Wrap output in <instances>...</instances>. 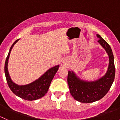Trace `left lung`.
<instances>
[{
	"instance_id": "1",
	"label": "left lung",
	"mask_w": 120,
	"mask_h": 120,
	"mask_svg": "<svg viewBox=\"0 0 120 120\" xmlns=\"http://www.w3.org/2000/svg\"><path fill=\"white\" fill-rule=\"evenodd\" d=\"M98 42L105 49L109 58V67L105 75L95 81H85L79 79L73 71L68 72L67 82L70 94L74 99L81 103H92L100 100L107 94L115 77L114 56L109 45L100 35H96Z\"/></svg>"
}]
</instances>
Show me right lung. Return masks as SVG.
Wrapping results in <instances>:
<instances>
[{"instance_id": "right-lung-1", "label": "right lung", "mask_w": 120, "mask_h": 120, "mask_svg": "<svg viewBox=\"0 0 120 120\" xmlns=\"http://www.w3.org/2000/svg\"><path fill=\"white\" fill-rule=\"evenodd\" d=\"M19 40H16L12 45L10 49L8 57L6 59L5 65H4V73H5L7 82L10 89L16 96L24 100H35L42 98L46 94L53 77L59 69V66L57 65L49 69L38 79L29 84L19 85L13 82L8 74V61L11 50L14 45L19 41Z\"/></svg>"}]
</instances>
